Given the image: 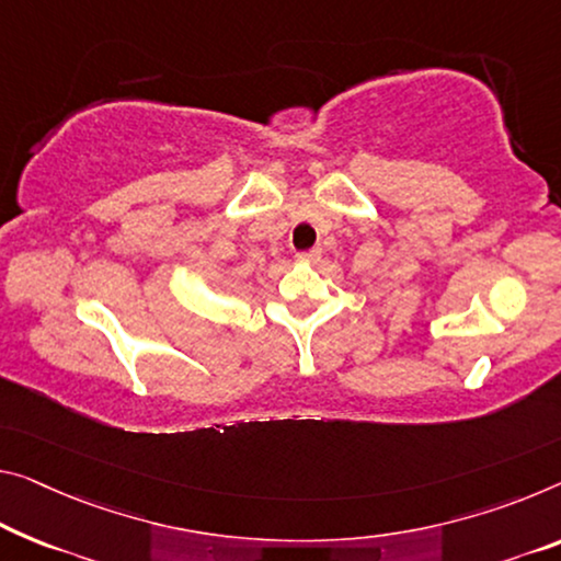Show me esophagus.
I'll list each match as a JSON object with an SVG mask.
<instances>
[{"instance_id":"1","label":"esophagus","mask_w":561,"mask_h":561,"mask_svg":"<svg viewBox=\"0 0 561 561\" xmlns=\"http://www.w3.org/2000/svg\"><path fill=\"white\" fill-rule=\"evenodd\" d=\"M321 257V248H310L306 253H298V261H318Z\"/></svg>"}]
</instances>
